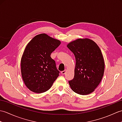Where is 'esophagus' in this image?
Returning <instances> with one entry per match:
<instances>
[{
	"label": "esophagus",
	"mask_w": 122,
	"mask_h": 122,
	"mask_svg": "<svg viewBox=\"0 0 122 122\" xmlns=\"http://www.w3.org/2000/svg\"><path fill=\"white\" fill-rule=\"evenodd\" d=\"M66 73V70H64V71H62L61 72V74H64Z\"/></svg>",
	"instance_id": "1"
}]
</instances>
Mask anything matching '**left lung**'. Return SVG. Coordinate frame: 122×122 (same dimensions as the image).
<instances>
[{
  "label": "left lung",
  "mask_w": 122,
  "mask_h": 122,
  "mask_svg": "<svg viewBox=\"0 0 122 122\" xmlns=\"http://www.w3.org/2000/svg\"><path fill=\"white\" fill-rule=\"evenodd\" d=\"M76 64L74 78L69 81L71 89L80 95L94 91L104 74L105 64L100 48L93 40L79 39L69 43Z\"/></svg>",
  "instance_id": "left-lung-1"
}]
</instances>
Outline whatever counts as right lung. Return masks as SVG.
Returning a JSON list of instances; mask_svg holds the SVG:
<instances>
[{
    "instance_id": "obj_1",
    "label": "right lung",
    "mask_w": 122,
    "mask_h": 122,
    "mask_svg": "<svg viewBox=\"0 0 122 122\" xmlns=\"http://www.w3.org/2000/svg\"><path fill=\"white\" fill-rule=\"evenodd\" d=\"M60 43L42 33L35 36L26 46L21 60V71L25 84L30 91L46 92L59 76L60 71L50 55Z\"/></svg>"
}]
</instances>
